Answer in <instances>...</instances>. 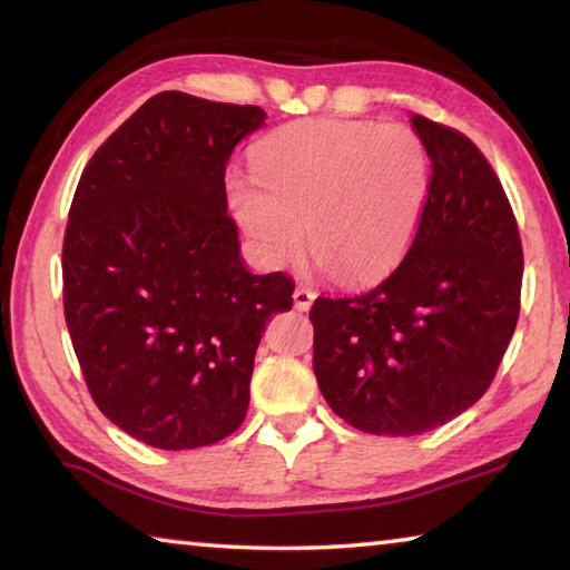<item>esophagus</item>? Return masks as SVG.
<instances>
[{"label":"esophagus","instance_id":"obj_1","mask_svg":"<svg viewBox=\"0 0 570 570\" xmlns=\"http://www.w3.org/2000/svg\"><path fill=\"white\" fill-rule=\"evenodd\" d=\"M314 298H316V294H314L308 286L298 284V286L294 288V306L298 308V312H308V306L314 304Z\"/></svg>","mask_w":570,"mask_h":570}]
</instances>
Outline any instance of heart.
I'll use <instances>...</instances> for the list:
<instances>
[{"label":"heart","instance_id":"obj_1","mask_svg":"<svg viewBox=\"0 0 570 570\" xmlns=\"http://www.w3.org/2000/svg\"><path fill=\"white\" fill-rule=\"evenodd\" d=\"M254 178H228V206L266 264L308 246L346 282L400 262L430 196V153L400 122L296 120L250 150Z\"/></svg>","mask_w":570,"mask_h":570}]
</instances>
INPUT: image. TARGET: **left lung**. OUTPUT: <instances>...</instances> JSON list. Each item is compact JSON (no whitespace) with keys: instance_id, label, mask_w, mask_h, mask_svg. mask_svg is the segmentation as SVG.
<instances>
[{"instance_id":"left-lung-1","label":"left lung","mask_w":570,"mask_h":570,"mask_svg":"<svg viewBox=\"0 0 570 570\" xmlns=\"http://www.w3.org/2000/svg\"><path fill=\"white\" fill-rule=\"evenodd\" d=\"M430 196L400 266L356 296H320L314 374L372 435H422L472 407L515 332L523 246L503 186L468 135L412 115Z\"/></svg>"}]
</instances>
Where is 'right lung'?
<instances>
[{
  "instance_id": "add662e5",
  "label": "right lung",
  "mask_w": 570,
  "mask_h": 570,
  "mask_svg": "<svg viewBox=\"0 0 570 570\" xmlns=\"http://www.w3.org/2000/svg\"><path fill=\"white\" fill-rule=\"evenodd\" d=\"M256 105L158 92L95 150L62 244L65 322L95 404L160 450L214 445L248 410L268 316L294 282L246 272L226 163Z\"/></svg>"
}]
</instances>
